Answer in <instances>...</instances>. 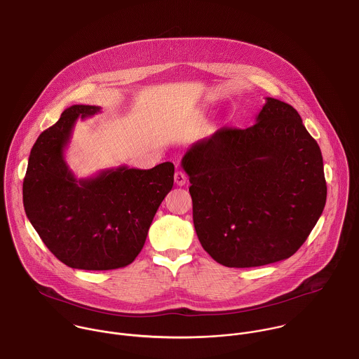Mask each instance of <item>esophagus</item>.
I'll return each instance as SVG.
<instances>
[{"label": "esophagus", "mask_w": 359, "mask_h": 359, "mask_svg": "<svg viewBox=\"0 0 359 359\" xmlns=\"http://www.w3.org/2000/svg\"><path fill=\"white\" fill-rule=\"evenodd\" d=\"M186 182H187V176H186L182 170H177V172L175 173V183H176L177 186H184Z\"/></svg>", "instance_id": "obj_1"}]
</instances>
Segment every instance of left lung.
<instances>
[{
    "label": "left lung",
    "mask_w": 359,
    "mask_h": 359,
    "mask_svg": "<svg viewBox=\"0 0 359 359\" xmlns=\"http://www.w3.org/2000/svg\"><path fill=\"white\" fill-rule=\"evenodd\" d=\"M182 168L198 241L226 267L291 257L326 204L320 148L299 113L274 97H266L252 127L221 128L194 142Z\"/></svg>",
    "instance_id": "left-lung-1"
}]
</instances>
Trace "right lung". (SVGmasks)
Instances as JSON below:
<instances>
[{
  "mask_svg": "<svg viewBox=\"0 0 359 359\" xmlns=\"http://www.w3.org/2000/svg\"><path fill=\"white\" fill-rule=\"evenodd\" d=\"M100 106L72 104L36 140L23 179L27 219L47 249L78 270H114L134 262L152 219L173 187L175 166L126 165L76 179L65 161L78 118Z\"/></svg>",
  "mask_w": 359,
  "mask_h": 359,
  "instance_id": "right-lung-1",
  "label": "right lung"
}]
</instances>
